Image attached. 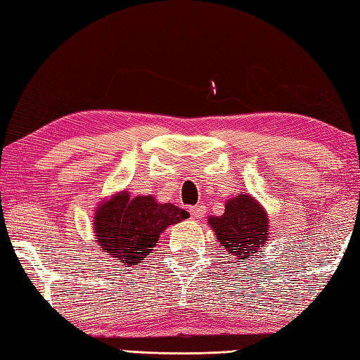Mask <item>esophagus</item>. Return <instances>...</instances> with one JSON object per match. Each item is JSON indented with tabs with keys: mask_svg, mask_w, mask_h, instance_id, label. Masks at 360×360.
Masks as SVG:
<instances>
[{
	"mask_svg": "<svg viewBox=\"0 0 360 360\" xmlns=\"http://www.w3.org/2000/svg\"><path fill=\"white\" fill-rule=\"evenodd\" d=\"M190 214H192L195 218H202L204 214H206V206H204V202H198L196 206L190 207Z\"/></svg>",
	"mask_w": 360,
	"mask_h": 360,
	"instance_id": "esophagus-1",
	"label": "esophagus"
}]
</instances>
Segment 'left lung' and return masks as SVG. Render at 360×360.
I'll list each match as a JSON object with an SVG mask.
<instances>
[{"label": "left lung", "instance_id": "left-lung-1", "mask_svg": "<svg viewBox=\"0 0 360 360\" xmlns=\"http://www.w3.org/2000/svg\"><path fill=\"white\" fill-rule=\"evenodd\" d=\"M221 248L243 262L266 242L269 220L265 210L250 195H238L224 206V214L209 218ZM240 260V262H242Z\"/></svg>", "mask_w": 360, "mask_h": 360}]
</instances>
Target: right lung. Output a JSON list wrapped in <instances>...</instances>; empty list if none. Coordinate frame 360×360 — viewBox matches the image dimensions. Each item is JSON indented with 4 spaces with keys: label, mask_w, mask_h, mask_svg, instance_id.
I'll return each mask as SVG.
<instances>
[{
    "label": "right lung",
    "mask_w": 360,
    "mask_h": 360,
    "mask_svg": "<svg viewBox=\"0 0 360 360\" xmlns=\"http://www.w3.org/2000/svg\"><path fill=\"white\" fill-rule=\"evenodd\" d=\"M184 209L151 196L120 193L96 210L94 229L104 252L124 265H137L156 246L160 232L187 218Z\"/></svg>",
    "instance_id": "right-lung-1"
}]
</instances>
